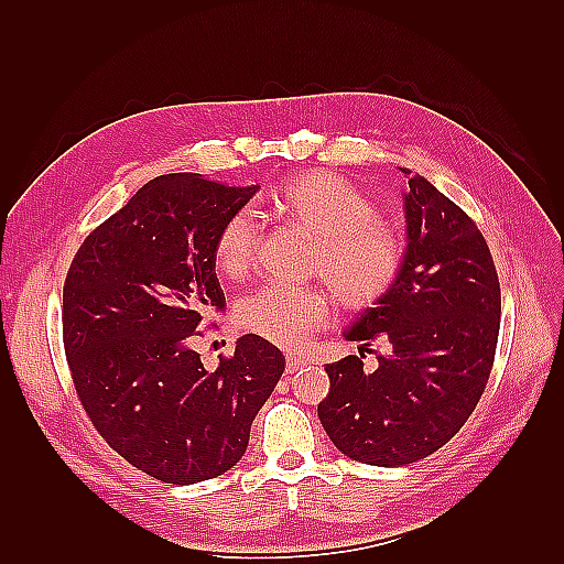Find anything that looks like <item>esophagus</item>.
<instances>
[{"label": "esophagus", "instance_id": "34e87169", "mask_svg": "<svg viewBox=\"0 0 564 564\" xmlns=\"http://www.w3.org/2000/svg\"><path fill=\"white\" fill-rule=\"evenodd\" d=\"M305 366H307V358H303V356L285 358V370H289V373H297V370H303Z\"/></svg>", "mask_w": 564, "mask_h": 564}]
</instances>
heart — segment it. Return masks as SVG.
Listing matches in <instances>:
<instances>
[{"instance_id":"obj_1","label":"heart","mask_w":564,"mask_h":564,"mask_svg":"<svg viewBox=\"0 0 564 564\" xmlns=\"http://www.w3.org/2000/svg\"><path fill=\"white\" fill-rule=\"evenodd\" d=\"M271 206L279 218L313 237L310 273L322 275L349 310H368L398 283L404 267V239L376 203L332 172L293 174L273 188ZM259 223L249 208L223 220L213 257L227 275H242L254 261ZM334 315V297L325 285L267 283L235 305L239 329L271 344H305Z\"/></svg>"}]
</instances>
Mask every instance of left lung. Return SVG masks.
I'll list each match as a JSON object with an SVG mask.
<instances>
[{
	"label": "left lung",
	"instance_id": "1",
	"mask_svg": "<svg viewBox=\"0 0 564 564\" xmlns=\"http://www.w3.org/2000/svg\"><path fill=\"white\" fill-rule=\"evenodd\" d=\"M404 210L400 279L346 332L386 351L373 373L364 354L329 364L317 406L334 446L380 467L422 460L458 434L492 373L501 317L495 259L470 215L424 176L410 178Z\"/></svg>",
	"mask_w": 564,
	"mask_h": 564
}]
</instances>
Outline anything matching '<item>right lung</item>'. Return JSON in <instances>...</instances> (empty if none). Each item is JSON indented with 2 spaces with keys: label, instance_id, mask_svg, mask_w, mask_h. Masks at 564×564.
<instances>
[{
  "label": "right lung",
  "instance_id": "1",
  "mask_svg": "<svg viewBox=\"0 0 564 564\" xmlns=\"http://www.w3.org/2000/svg\"><path fill=\"white\" fill-rule=\"evenodd\" d=\"M257 188L162 174L94 227L69 263L63 346L77 398L121 458L166 485L230 470L283 376V354L254 334L215 370L194 351L203 315L225 305L215 235Z\"/></svg>",
  "mask_w": 564,
  "mask_h": 564
}]
</instances>
